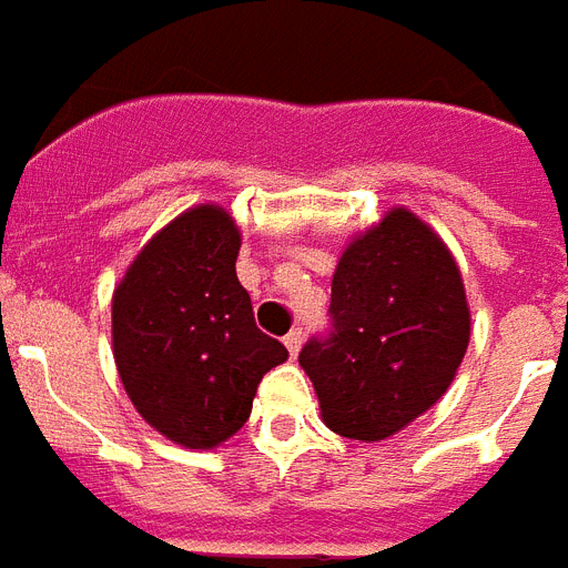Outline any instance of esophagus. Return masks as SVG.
<instances>
[{
    "mask_svg": "<svg viewBox=\"0 0 568 568\" xmlns=\"http://www.w3.org/2000/svg\"><path fill=\"white\" fill-rule=\"evenodd\" d=\"M300 344H303V329H292L288 335H285V347H288L292 356H297L300 353Z\"/></svg>",
    "mask_w": 568,
    "mask_h": 568,
    "instance_id": "obj_1",
    "label": "esophagus"
}]
</instances>
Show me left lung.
I'll return each instance as SVG.
<instances>
[{
	"label": "left lung",
	"mask_w": 568,
	"mask_h": 568,
	"mask_svg": "<svg viewBox=\"0 0 568 568\" xmlns=\"http://www.w3.org/2000/svg\"><path fill=\"white\" fill-rule=\"evenodd\" d=\"M332 332L300 349L321 417L341 437L376 444L428 412L469 344L458 262L412 210L396 206L341 253Z\"/></svg>",
	"instance_id": "obj_1"
}]
</instances>
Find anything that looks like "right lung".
Segmentation results:
<instances>
[{
	"label": "right lung",
	"instance_id": "right-lung-1",
	"mask_svg": "<svg viewBox=\"0 0 568 568\" xmlns=\"http://www.w3.org/2000/svg\"><path fill=\"white\" fill-rule=\"evenodd\" d=\"M227 210L180 212L113 292V358L133 408L174 444L212 449L247 423L262 376L288 349L253 321Z\"/></svg>",
	"mask_w": 568,
	"mask_h": 568
}]
</instances>
